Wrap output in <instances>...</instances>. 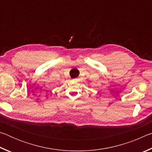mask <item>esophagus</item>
I'll return each mask as SVG.
<instances>
[{"mask_svg":"<svg viewBox=\"0 0 152 152\" xmlns=\"http://www.w3.org/2000/svg\"><path fill=\"white\" fill-rule=\"evenodd\" d=\"M73 81H76V79H74Z\"/></svg>","mask_w":152,"mask_h":152,"instance_id":"34e87169","label":"esophagus"}]
</instances>
